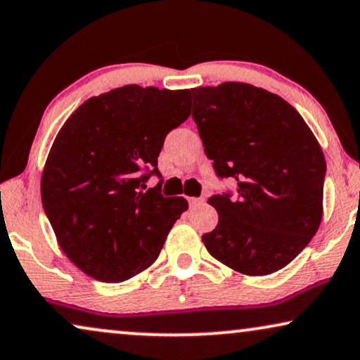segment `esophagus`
<instances>
[{"mask_svg":"<svg viewBox=\"0 0 360 360\" xmlns=\"http://www.w3.org/2000/svg\"><path fill=\"white\" fill-rule=\"evenodd\" d=\"M190 206H200V205H205V198L203 196H200V198H190L188 200Z\"/></svg>","mask_w":360,"mask_h":360,"instance_id":"34e87169","label":"esophagus"}]
</instances>
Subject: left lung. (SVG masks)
<instances>
[{
    "label": "left lung",
    "mask_w": 360,
    "mask_h": 360,
    "mask_svg": "<svg viewBox=\"0 0 360 360\" xmlns=\"http://www.w3.org/2000/svg\"><path fill=\"white\" fill-rule=\"evenodd\" d=\"M191 95V116L216 175L238 184L236 198L208 200L219 221L201 236L205 248L239 274L277 272L321 224V147L300 112L264 88L226 82L193 88Z\"/></svg>",
    "instance_id": "obj_1"
}]
</instances>
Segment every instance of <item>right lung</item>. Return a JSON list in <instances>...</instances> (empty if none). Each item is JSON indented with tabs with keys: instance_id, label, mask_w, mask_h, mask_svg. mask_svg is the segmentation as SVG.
I'll return each instance as SVG.
<instances>
[{
	"instance_id": "add662e5",
	"label": "right lung",
	"mask_w": 360,
	"mask_h": 360,
	"mask_svg": "<svg viewBox=\"0 0 360 360\" xmlns=\"http://www.w3.org/2000/svg\"><path fill=\"white\" fill-rule=\"evenodd\" d=\"M190 116V90L126 85L72 112L41 180L42 206L63 254L82 272L124 282L159 257L188 203L146 190L165 136Z\"/></svg>"
}]
</instances>
